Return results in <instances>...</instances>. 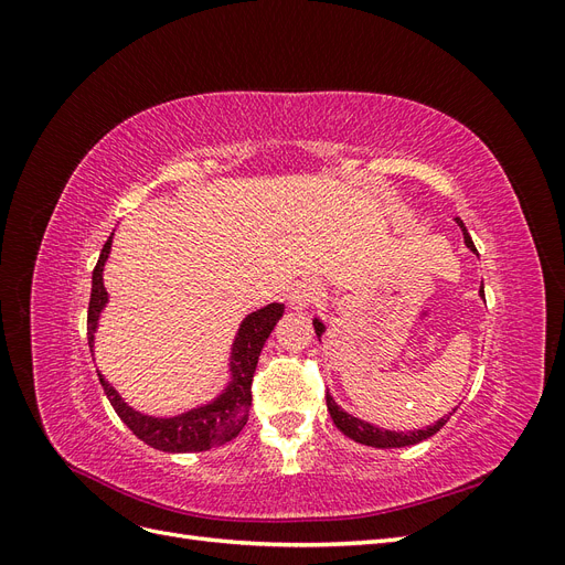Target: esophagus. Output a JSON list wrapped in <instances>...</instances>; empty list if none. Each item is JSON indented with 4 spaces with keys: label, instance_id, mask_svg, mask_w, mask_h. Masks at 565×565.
<instances>
[{
    "label": "esophagus",
    "instance_id": "esophagus-1",
    "mask_svg": "<svg viewBox=\"0 0 565 565\" xmlns=\"http://www.w3.org/2000/svg\"><path fill=\"white\" fill-rule=\"evenodd\" d=\"M322 297V287L316 280H301L297 287L289 292V303L292 309H309V306L318 303Z\"/></svg>",
    "mask_w": 565,
    "mask_h": 565
}]
</instances>
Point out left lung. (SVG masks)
<instances>
[{"mask_svg": "<svg viewBox=\"0 0 565 565\" xmlns=\"http://www.w3.org/2000/svg\"><path fill=\"white\" fill-rule=\"evenodd\" d=\"M457 224H459L461 233H465L467 247H469L471 252H476L473 241H471V235L467 233L465 224H461L459 218H457ZM481 297H483V289H481ZM313 328H316V334H318V337L324 332V324H322L320 320H313ZM324 398H328V409H330L332 422L337 424V429H339L341 434H347L349 438H353L355 443H363V446H372V448H407V446H415V443H422V440H426V438H431L436 431H440L443 424H446V422L450 419V415H452V413H450L448 417H443V419H438L436 424L426 426V429L403 434V431H386V429H380V426H372V424H367V422H363V419L351 417L349 413H344V409H341V407L334 403V398L330 396V393H324Z\"/></svg>", "mask_w": 565, "mask_h": 565, "instance_id": "left-lung-1", "label": "left lung"}]
</instances>
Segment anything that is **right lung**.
<instances>
[{
  "label": "right lung",
  "instance_id": "1",
  "mask_svg": "<svg viewBox=\"0 0 565 565\" xmlns=\"http://www.w3.org/2000/svg\"><path fill=\"white\" fill-rule=\"evenodd\" d=\"M110 245H113V235L106 241L104 249H100L98 264L92 276V299H89V313H87V337H89L92 351H94V332L98 324V316L108 301V292L104 287V264L108 259ZM282 313H285L282 303H268L266 309L254 311L243 320L233 344V355H231L233 382L214 403L191 409V413L169 417V419L148 417V415L136 413V409H131L122 398H119L117 391L104 380V374H98L100 386H104L106 396L115 407L119 419H122L143 443H148L150 448L164 450V452H202V450H212L216 446H224L226 440L241 434L243 426L247 424V415L252 407L254 370H256V363H259V355L268 334L273 332V328H276V322L282 318Z\"/></svg>",
  "mask_w": 565,
  "mask_h": 565
}]
</instances>
